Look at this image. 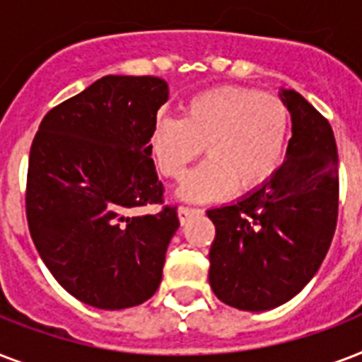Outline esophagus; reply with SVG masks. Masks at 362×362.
<instances>
[{
    "label": "esophagus",
    "instance_id": "1",
    "mask_svg": "<svg viewBox=\"0 0 362 362\" xmlns=\"http://www.w3.org/2000/svg\"><path fill=\"white\" fill-rule=\"evenodd\" d=\"M203 210H199V209H192V206H178V220H180V223L184 226L192 216L195 214H201Z\"/></svg>",
    "mask_w": 362,
    "mask_h": 362
}]
</instances>
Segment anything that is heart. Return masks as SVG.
Returning <instances> with one entry per match:
<instances>
[{
	"label": "heart",
	"instance_id": "1",
	"mask_svg": "<svg viewBox=\"0 0 362 362\" xmlns=\"http://www.w3.org/2000/svg\"><path fill=\"white\" fill-rule=\"evenodd\" d=\"M291 131L287 105L276 95L247 88H218L192 98L182 118H159L148 141L153 163L165 178L180 180L178 197L193 203L263 187L278 173Z\"/></svg>",
	"mask_w": 362,
	"mask_h": 362
}]
</instances>
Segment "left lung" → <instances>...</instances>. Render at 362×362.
I'll return each mask as SVG.
<instances>
[{"mask_svg":"<svg viewBox=\"0 0 362 362\" xmlns=\"http://www.w3.org/2000/svg\"><path fill=\"white\" fill-rule=\"evenodd\" d=\"M284 163L263 187L206 210L216 226L210 287L221 303L264 312L291 300L323 263L338 218V150L331 124L295 90Z\"/></svg>","mask_w":362,"mask_h":362,"instance_id":"8db88e82","label":"left lung"}]
</instances>
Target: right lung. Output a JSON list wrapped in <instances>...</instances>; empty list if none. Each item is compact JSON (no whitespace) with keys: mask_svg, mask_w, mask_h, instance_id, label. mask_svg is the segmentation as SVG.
<instances>
[{"mask_svg":"<svg viewBox=\"0 0 362 362\" xmlns=\"http://www.w3.org/2000/svg\"><path fill=\"white\" fill-rule=\"evenodd\" d=\"M169 86L158 76L99 78L42 118L30 150L25 216L58 284L99 310L158 291L180 221L163 203L148 141Z\"/></svg>","mask_w":362,"mask_h":362,"instance_id":"right-lung-1","label":"right lung"}]
</instances>
